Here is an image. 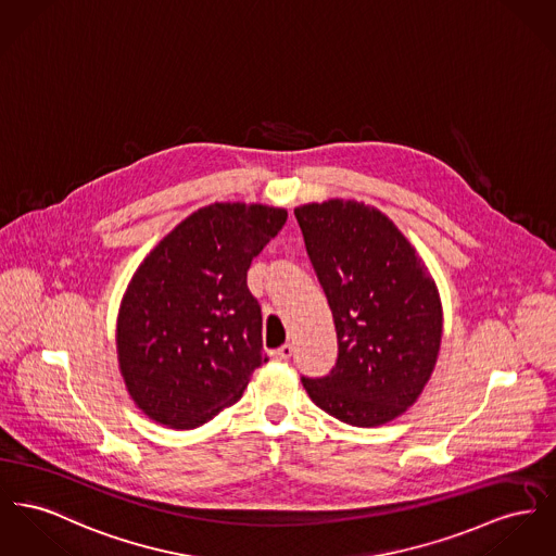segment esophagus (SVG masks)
Returning <instances> with one entry per match:
<instances>
[{
    "mask_svg": "<svg viewBox=\"0 0 556 556\" xmlns=\"http://www.w3.org/2000/svg\"><path fill=\"white\" fill-rule=\"evenodd\" d=\"M293 352H295V348L291 343H285L278 350H274V358L276 361H289L293 356Z\"/></svg>",
    "mask_w": 556,
    "mask_h": 556,
    "instance_id": "34e87169",
    "label": "esophagus"
}]
</instances>
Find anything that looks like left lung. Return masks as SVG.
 Returning a JSON list of instances; mask_svg holds the SVG:
<instances>
[{"label":"left lung","instance_id":"1","mask_svg":"<svg viewBox=\"0 0 556 556\" xmlns=\"http://www.w3.org/2000/svg\"><path fill=\"white\" fill-rule=\"evenodd\" d=\"M305 251L333 312L337 361L301 377L316 407L381 426L410 407L437 365L439 291L399 227L377 208L329 200L295 208Z\"/></svg>","mask_w":556,"mask_h":556}]
</instances>
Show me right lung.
I'll list each match as a JSON object with an SVG mask.
<instances>
[{"label": "right lung", "mask_w": 556, "mask_h": 556, "mask_svg": "<svg viewBox=\"0 0 556 556\" xmlns=\"http://www.w3.org/2000/svg\"><path fill=\"white\" fill-rule=\"evenodd\" d=\"M285 223L282 208L204 206L132 276L117 316L119 369L137 407L157 424H206L267 363L247 274Z\"/></svg>", "instance_id": "add662e5"}]
</instances>
